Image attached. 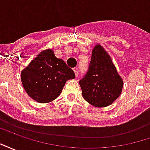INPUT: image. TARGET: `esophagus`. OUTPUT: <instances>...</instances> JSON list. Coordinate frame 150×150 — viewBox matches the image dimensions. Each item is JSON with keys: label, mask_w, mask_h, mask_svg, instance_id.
I'll use <instances>...</instances> for the list:
<instances>
[{"label": "esophagus", "mask_w": 150, "mask_h": 150, "mask_svg": "<svg viewBox=\"0 0 150 150\" xmlns=\"http://www.w3.org/2000/svg\"><path fill=\"white\" fill-rule=\"evenodd\" d=\"M73 71H74V72H75V76L77 77V76L79 75V69L77 68V67H75V68H73Z\"/></svg>", "instance_id": "obj_1"}]
</instances>
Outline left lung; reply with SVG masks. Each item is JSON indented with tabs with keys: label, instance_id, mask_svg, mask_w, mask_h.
Returning <instances> with one entry per match:
<instances>
[{
	"label": "left lung",
	"instance_id": "left-lung-1",
	"mask_svg": "<svg viewBox=\"0 0 150 150\" xmlns=\"http://www.w3.org/2000/svg\"><path fill=\"white\" fill-rule=\"evenodd\" d=\"M79 85L83 99L96 108L110 105L122 92V78L110 55L100 44L93 48L89 69Z\"/></svg>",
	"mask_w": 150,
	"mask_h": 150
}]
</instances>
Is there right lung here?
Wrapping results in <instances>:
<instances>
[{
    "label": "right lung",
    "instance_id": "right-lung-1",
    "mask_svg": "<svg viewBox=\"0 0 150 150\" xmlns=\"http://www.w3.org/2000/svg\"><path fill=\"white\" fill-rule=\"evenodd\" d=\"M73 70L51 49L40 52L21 73V83L29 96L38 103H50L62 92L66 82L75 79Z\"/></svg>",
    "mask_w": 150,
    "mask_h": 150
}]
</instances>
